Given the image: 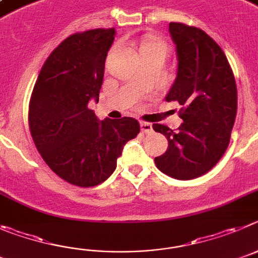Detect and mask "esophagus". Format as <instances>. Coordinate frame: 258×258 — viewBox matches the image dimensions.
Wrapping results in <instances>:
<instances>
[{
    "instance_id": "34e87169",
    "label": "esophagus",
    "mask_w": 258,
    "mask_h": 258,
    "mask_svg": "<svg viewBox=\"0 0 258 258\" xmlns=\"http://www.w3.org/2000/svg\"><path fill=\"white\" fill-rule=\"evenodd\" d=\"M141 131H143L144 134H150V132L153 131L152 124L148 123V122H141Z\"/></svg>"
}]
</instances>
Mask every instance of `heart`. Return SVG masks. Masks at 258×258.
<instances>
[{"instance_id": "1", "label": "heart", "mask_w": 258, "mask_h": 258, "mask_svg": "<svg viewBox=\"0 0 258 258\" xmlns=\"http://www.w3.org/2000/svg\"><path fill=\"white\" fill-rule=\"evenodd\" d=\"M140 52H161V54H168V46L166 42L161 39H153V41H146L141 45Z\"/></svg>"}]
</instances>
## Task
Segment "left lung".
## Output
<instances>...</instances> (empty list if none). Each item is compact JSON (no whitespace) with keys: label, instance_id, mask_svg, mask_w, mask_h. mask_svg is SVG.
Listing matches in <instances>:
<instances>
[{"label":"left lung","instance_id":"1","mask_svg":"<svg viewBox=\"0 0 258 258\" xmlns=\"http://www.w3.org/2000/svg\"><path fill=\"white\" fill-rule=\"evenodd\" d=\"M177 51V77L166 96L178 101L184 122L176 131L154 123L168 140L166 153L154 158L167 176L191 180L217 164L230 143L238 95L233 69L215 39L197 27L169 23Z\"/></svg>","mask_w":258,"mask_h":258}]
</instances>
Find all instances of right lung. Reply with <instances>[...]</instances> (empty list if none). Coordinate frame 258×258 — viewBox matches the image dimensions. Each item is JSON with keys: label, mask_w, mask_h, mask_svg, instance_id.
I'll use <instances>...</instances> for the list:
<instances>
[{"label": "right lung", "mask_w": 258, "mask_h": 258, "mask_svg": "<svg viewBox=\"0 0 258 258\" xmlns=\"http://www.w3.org/2000/svg\"><path fill=\"white\" fill-rule=\"evenodd\" d=\"M114 28L71 34L43 62L29 100L32 139L51 171L80 187L114 172L124 144L138 136L135 118L100 120L87 104L99 101Z\"/></svg>", "instance_id": "obj_1"}]
</instances>
